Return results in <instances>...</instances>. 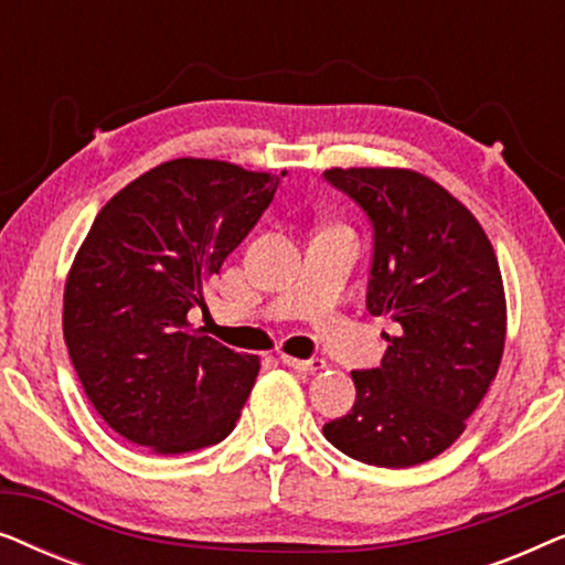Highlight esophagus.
Listing matches in <instances>:
<instances>
[{"label": "esophagus", "instance_id": "esophagus-1", "mask_svg": "<svg viewBox=\"0 0 565 565\" xmlns=\"http://www.w3.org/2000/svg\"><path fill=\"white\" fill-rule=\"evenodd\" d=\"M280 360H282V365L298 370V373H319V370L327 367V360H321V358L298 360V358H290V354H280Z\"/></svg>", "mask_w": 565, "mask_h": 565}]
</instances>
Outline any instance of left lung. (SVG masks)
I'll list each match as a JSON object with an SVG mask.
<instances>
[{
  "instance_id": "8db88e82",
  "label": "left lung",
  "mask_w": 565,
  "mask_h": 565,
  "mask_svg": "<svg viewBox=\"0 0 565 565\" xmlns=\"http://www.w3.org/2000/svg\"><path fill=\"white\" fill-rule=\"evenodd\" d=\"M373 226L367 311L391 316L381 367L354 370L352 412L323 437L354 460L419 466L445 452L497 377L507 300L481 223L412 169H327Z\"/></svg>"
}]
</instances>
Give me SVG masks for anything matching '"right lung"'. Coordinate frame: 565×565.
Returning a JSON list of instances; mask_svg holds the SVG:
<instances>
[{
    "label": "right lung",
    "mask_w": 565,
    "mask_h": 565,
    "mask_svg": "<svg viewBox=\"0 0 565 565\" xmlns=\"http://www.w3.org/2000/svg\"><path fill=\"white\" fill-rule=\"evenodd\" d=\"M280 177L172 159L97 213L66 280L64 339L92 406L128 443L180 455L236 427L259 360L192 329L188 313Z\"/></svg>",
    "instance_id": "1"
}]
</instances>
